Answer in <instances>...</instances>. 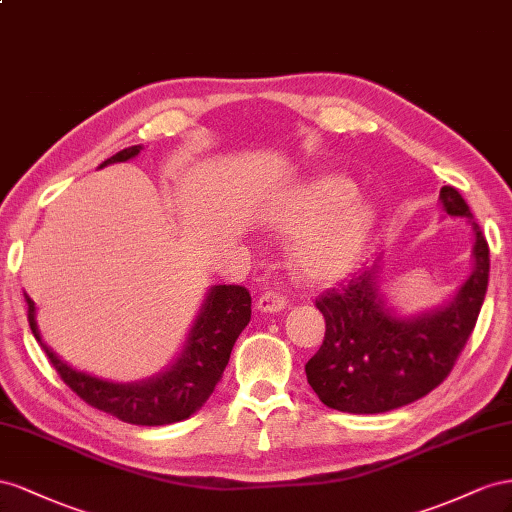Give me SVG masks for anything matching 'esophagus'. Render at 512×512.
Listing matches in <instances>:
<instances>
[{
  "mask_svg": "<svg viewBox=\"0 0 512 512\" xmlns=\"http://www.w3.org/2000/svg\"><path fill=\"white\" fill-rule=\"evenodd\" d=\"M287 306V298L281 294V291L270 289L266 294H261L257 300V309L261 313H276V311H283Z\"/></svg>",
  "mask_w": 512,
  "mask_h": 512,
  "instance_id": "obj_1",
  "label": "esophagus"
}]
</instances>
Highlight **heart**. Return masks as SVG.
<instances>
[{
    "label": "heart",
    "instance_id": "1",
    "mask_svg": "<svg viewBox=\"0 0 512 512\" xmlns=\"http://www.w3.org/2000/svg\"><path fill=\"white\" fill-rule=\"evenodd\" d=\"M354 197L352 180L337 173L317 175L300 188L294 203L279 218L281 229L298 233L296 259L315 279L343 276L358 264L373 212Z\"/></svg>",
    "mask_w": 512,
    "mask_h": 512
}]
</instances>
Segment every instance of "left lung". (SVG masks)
Returning <instances> with one entry per match:
<instances>
[{
    "label": "left lung",
    "mask_w": 512,
    "mask_h": 512,
    "mask_svg": "<svg viewBox=\"0 0 512 512\" xmlns=\"http://www.w3.org/2000/svg\"><path fill=\"white\" fill-rule=\"evenodd\" d=\"M442 206L474 229V272L446 309L414 321L394 317L373 270L326 289L315 304L326 319L324 343L304 364L319 401L347 414H379L440 386L472 337L489 283V244L461 193L442 186Z\"/></svg>",
    "instance_id": "obj_1"
}]
</instances>
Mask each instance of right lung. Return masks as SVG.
Segmentation results:
<instances>
[{
    "label": "right lung",
    "mask_w": 512,
    "mask_h": 512,
    "mask_svg": "<svg viewBox=\"0 0 512 512\" xmlns=\"http://www.w3.org/2000/svg\"><path fill=\"white\" fill-rule=\"evenodd\" d=\"M139 150L141 145L126 148L107 158L100 167L122 163V160L137 156ZM27 321L55 371L60 373L64 384L72 392H77L79 399L100 412L128 422V425L158 427L186 420L210 399V394L221 382L233 343L251 321V294L242 285L214 287L206 304H203V311L180 360L165 375L150 379V382L128 386L102 382L98 377L75 371L57 358L40 339L34 321V302L29 298Z\"/></svg>",
    "instance_id": "obj_1"
}]
</instances>
